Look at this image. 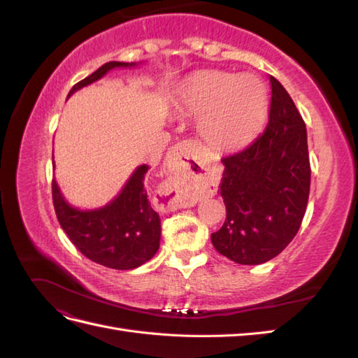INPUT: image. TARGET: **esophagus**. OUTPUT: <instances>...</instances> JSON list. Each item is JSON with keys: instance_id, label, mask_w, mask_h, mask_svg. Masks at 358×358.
I'll return each instance as SVG.
<instances>
[{"instance_id": "34e87169", "label": "esophagus", "mask_w": 358, "mask_h": 358, "mask_svg": "<svg viewBox=\"0 0 358 358\" xmlns=\"http://www.w3.org/2000/svg\"><path fill=\"white\" fill-rule=\"evenodd\" d=\"M192 143L182 142L171 149L170 158L176 166V175L167 179L164 185L159 189L161 206L162 209L178 210L182 208H191L196 203L192 196V191L188 183L194 175V155H192Z\"/></svg>"}]
</instances>
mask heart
I'll return each instance as SVG.
<instances>
[{"instance_id":"heart-1","label":"heart","mask_w":358,"mask_h":358,"mask_svg":"<svg viewBox=\"0 0 358 358\" xmlns=\"http://www.w3.org/2000/svg\"><path fill=\"white\" fill-rule=\"evenodd\" d=\"M267 92L255 76L224 71H197L176 92L175 110L180 116H203L200 133L216 150L242 148L262 127Z\"/></svg>"}]
</instances>
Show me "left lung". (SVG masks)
I'll use <instances>...</instances> for the list:
<instances>
[{
  "label": "left lung",
  "instance_id": "obj_1",
  "mask_svg": "<svg viewBox=\"0 0 358 358\" xmlns=\"http://www.w3.org/2000/svg\"><path fill=\"white\" fill-rule=\"evenodd\" d=\"M268 122L248 148L224 157L220 194L227 220L212 245L237 264L275 258L297 234L306 212L310 164L306 125L289 94L270 76Z\"/></svg>",
  "mask_w": 358,
  "mask_h": 358
}]
</instances>
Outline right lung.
Segmentation results:
<instances>
[{
    "label": "right lung",
    "mask_w": 358,
    "mask_h": 358,
    "mask_svg": "<svg viewBox=\"0 0 358 358\" xmlns=\"http://www.w3.org/2000/svg\"><path fill=\"white\" fill-rule=\"evenodd\" d=\"M136 62L110 61L88 78L76 83L69 96L86 85L101 79L116 67H131ZM148 166H138L122 191L104 208L80 210L64 200L55 179L52 199L57 218L73 245L94 263L116 270H129L152 258L161 239L159 215L148 200L145 175Z\"/></svg>",
    "instance_id": "right-lung-1"
}]
</instances>
